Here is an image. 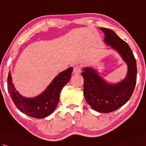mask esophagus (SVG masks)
I'll return each instance as SVG.
<instances>
[{"label":"esophagus","mask_w":146,"mask_h":146,"mask_svg":"<svg viewBox=\"0 0 146 146\" xmlns=\"http://www.w3.org/2000/svg\"><path fill=\"white\" fill-rule=\"evenodd\" d=\"M80 72H81V68H80V66H74V70H73V73L74 74H78L79 73H80Z\"/></svg>","instance_id":"obj_1"}]
</instances>
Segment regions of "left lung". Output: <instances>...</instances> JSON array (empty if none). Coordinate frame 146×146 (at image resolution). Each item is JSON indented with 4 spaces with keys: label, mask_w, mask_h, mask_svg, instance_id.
<instances>
[{
    "label": "left lung",
    "mask_w": 146,
    "mask_h": 146,
    "mask_svg": "<svg viewBox=\"0 0 146 146\" xmlns=\"http://www.w3.org/2000/svg\"><path fill=\"white\" fill-rule=\"evenodd\" d=\"M105 34L104 42L114 49L127 65L125 78L117 83H110L91 67L82 68L84 96L94 110L108 113L120 108L128 102L133 93L137 81L136 60L127 42L112 30L101 28Z\"/></svg>",
    "instance_id": "8db88e82"
}]
</instances>
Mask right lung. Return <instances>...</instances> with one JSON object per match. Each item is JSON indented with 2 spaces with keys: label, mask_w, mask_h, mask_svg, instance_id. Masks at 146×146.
Segmentation results:
<instances>
[{
  "label": "right lung",
  "mask_w": 146,
  "mask_h": 146,
  "mask_svg": "<svg viewBox=\"0 0 146 146\" xmlns=\"http://www.w3.org/2000/svg\"><path fill=\"white\" fill-rule=\"evenodd\" d=\"M73 68L70 67L59 74L42 93L35 98H26L16 91L9 73L8 91L16 107L23 114L36 118H44L51 114L56 108L61 91L69 82Z\"/></svg>",
  "instance_id": "right-lung-1"
}]
</instances>
